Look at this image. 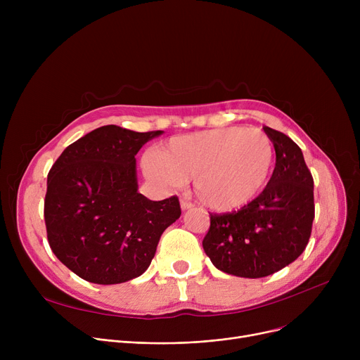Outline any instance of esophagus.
Returning a JSON list of instances; mask_svg holds the SVG:
<instances>
[{
    "mask_svg": "<svg viewBox=\"0 0 360 360\" xmlns=\"http://www.w3.org/2000/svg\"><path fill=\"white\" fill-rule=\"evenodd\" d=\"M194 204L191 202V201H188L186 198H181V207H182V210H188V209H191Z\"/></svg>",
    "mask_w": 360,
    "mask_h": 360,
    "instance_id": "esophagus-1",
    "label": "esophagus"
}]
</instances>
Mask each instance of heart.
<instances>
[{"mask_svg": "<svg viewBox=\"0 0 360 360\" xmlns=\"http://www.w3.org/2000/svg\"><path fill=\"white\" fill-rule=\"evenodd\" d=\"M274 160L270 137L258 128H217L169 141L146 160L147 174L165 186L194 178L202 204L217 212L250 202L267 184Z\"/></svg>", "mask_w": 360, "mask_h": 360, "instance_id": "b5f03b06", "label": "heart"}]
</instances>
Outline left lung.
<instances>
[{"label": "left lung", "instance_id": "8db88e82", "mask_svg": "<svg viewBox=\"0 0 360 360\" xmlns=\"http://www.w3.org/2000/svg\"><path fill=\"white\" fill-rule=\"evenodd\" d=\"M276 150L264 191L236 212L210 213L202 248L214 267L259 278L289 266L305 251L315 217L314 178L300 147L286 134L262 127Z\"/></svg>", "mask_w": 360, "mask_h": 360}]
</instances>
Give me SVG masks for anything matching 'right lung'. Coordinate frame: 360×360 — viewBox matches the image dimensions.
<instances>
[{
    "label": "right lung",
    "mask_w": 360,
    "mask_h": 360,
    "mask_svg": "<svg viewBox=\"0 0 360 360\" xmlns=\"http://www.w3.org/2000/svg\"><path fill=\"white\" fill-rule=\"evenodd\" d=\"M160 134L105 125L52 165L44 205L49 247L86 281L117 285L141 276L181 216L176 195L151 201L137 191L136 155Z\"/></svg>",
    "instance_id": "1"
}]
</instances>
